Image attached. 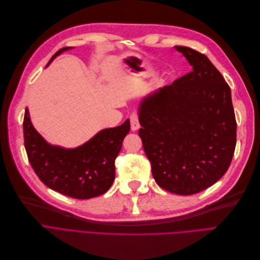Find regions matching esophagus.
I'll return each instance as SVG.
<instances>
[{
	"mask_svg": "<svg viewBox=\"0 0 260 260\" xmlns=\"http://www.w3.org/2000/svg\"><path fill=\"white\" fill-rule=\"evenodd\" d=\"M130 125H131V130L132 131H137L140 129V120H139V115L137 112H133L130 115Z\"/></svg>",
	"mask_w": 260,
	"mask_h": 260,
	"instance_id": "obj_1",
	"label": "esophagus"
}]
</instances>
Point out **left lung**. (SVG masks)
<instances>
[{
	"label": "left lung",
	"mask_w": 260,
	"mask_h": 260,
	"mask_svg": "<svg viewBox=\"0 0 260 260\" xmlns=\"http://www.w3.org/2000/svg\"><path fill=\"white\" fill-rule=\"evenodd\" d=\"M192 71L141 102L139 131L158 186L177 194L200 192L229 169L237 123L229 84L209 59L175 46Z\"/></svg>",
	"instance_id": "8db88e82"
}]
</instances>
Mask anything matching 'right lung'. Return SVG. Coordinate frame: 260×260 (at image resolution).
Here are the masks:
<instances>
[{"mask_svg":"<svg viewBox=\"0 0 260 260\" xmlns=\"http://www.w3.org/2000/svg\"><path fill=\"white\" fill-rule=\"evenodd\" d=\"M71 48L73 47L61 48L48 64ZM23 130L24 145L36 175L53 190L83 200L101 196L112 186L115 158L130 131V120L100 131L90 141L73 149L48 144L34 128L27 108Z\"/></svg>","mask_w":260,"mask_h":260,"instance_id":"right-lung-1","label":"right lung"}]
</instances>
